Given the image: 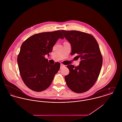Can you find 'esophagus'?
<instances>
[{
    "instance_id": "obj_1",
    "label": "esophagus",
    "mask_w": 122,
    "mask_h": 122,
    "mask_svg": "<svg viewBox=\"0 0 122 122\" xmlns=\"http://www.w3.org/2000/svg\"><path fill=\"white\" fill-rule=\"evenodd\" d=\"M65 66L64 65H63V64H61V66H60V68L61 69H62L63 68H64Z\"/></svg>"
}]
</instances>
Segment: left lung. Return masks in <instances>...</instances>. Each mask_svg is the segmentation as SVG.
Here are the masks:
<instances>
[{"mask_svg":"<svg viewBox=\"0 0 122 122\" xmlns=\"http://www.w3.org/2000/svg\"><path fill=\"white\" fill-rule=\"evenodd\" d=\"M61 31L71 45V55L77 54L74 59H81L77 67L67 66L70 73L65 77L66 84L73 92H86L95 83L101 71L103 59L98 44L88 34L73 30Z\"/></svg>","mask_w":122,"mask_h":122,"instance_id":"obj_1","label":"left lung"}]
</instances>
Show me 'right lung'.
I'll return each instance as SVG.
<instances>
[{
  "label": "right lung",
  "mask_w": 122,
  "mask_h": 122,
  "mask_svg": "<svg viewBox=\"0 0 122 122\" xmlns=\"http://www.w3.org/2000/svg\"><path fill=\"white\" fill-rule=\"evenodd\" d=\"M60 38L64 37L58 30L34 35L22 43L17 63L23 81L32 90L40 92L47 89L60 70L59 62L51 64L44 57L49 56Z\"/></svg>",
  "instance_id": "right-lung-1"
}]
</instances>
